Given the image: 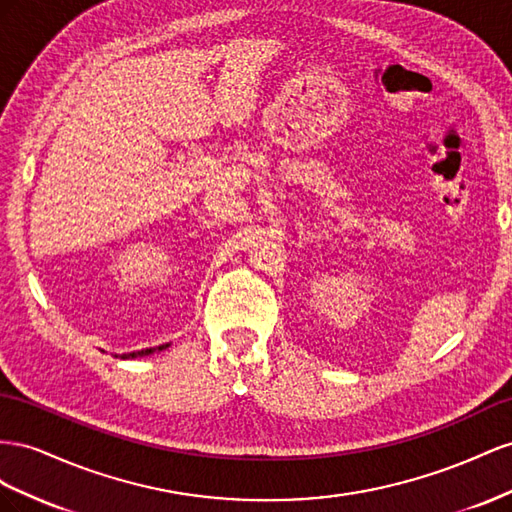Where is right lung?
I'll return each instance as SVG.
<instances>
[{
	"label": "right lung",
	"instance_id": "obj_1",
	"mask_svg": "<svg viewBox=\"0 0 512 512\" xmlns=\"http://www.w3.org/2000/svg\"><path fill=\"white\" fill-rule=\"evenodd\" d=\"M171 343H163L158 347H148V349H139V352H128V354H115V358H122V360H128V358H139V356H150L154 352H163V349H167Z\"/></svg>",
	"mask_w": 512,
	"mask_h": 512
}]
</instances>
